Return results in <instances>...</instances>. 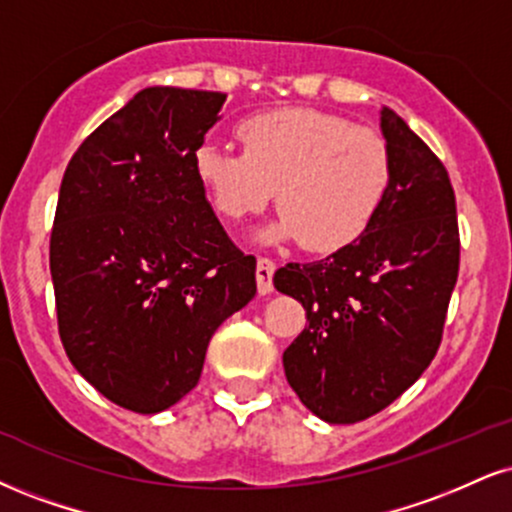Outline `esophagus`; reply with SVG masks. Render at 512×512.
Here are the masks:
<instances>
[{
  "label": "esophagus",
  "mask_w": 512,
  "mask_h": 512,
  "mask_svg": "<svg viewBox=\"0 0 512 512\" xmlns=\"http://www.w3.org/2000/svg\"><path fill=\"white\" fill-rule=\"evenodd\" d=\"M274 272H276V264L269 260V257H260V260H257V269H255L257 291H260L262 295L274 291V283H272Z\"/></svg>",
  "instance_id": "obj_1"
}]
</instances>
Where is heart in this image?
Returning <instances> with one entry per match:
<instances>
[{"label":"heart","instance_id":"1","mask_svg":"<svg viewBox=\"0 0 512 512\" xmlns=\"http://www.w3.org/2000/svg\"><path fill=\"white\" fill-rule=\"evenodd\" d=\"M243 152L217 143L195 150V176L226 221L272 202L281 217L264 243L300 240L310 252L346 248L367 231L393 183L391 147L379 131L317 109L288 107L236 126Z\"/></svg>","mask_w":512,"mask_h":512}]
</instances>
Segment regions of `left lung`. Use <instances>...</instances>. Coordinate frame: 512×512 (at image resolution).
<instances>
[{
	"label": "left lung",
	"instance_id": "obj_1",
	"mask_svg": "<svg viewBox=\"0 0 512 512\" xmlns=\"http://www.w3.org/2000/svg\"><path fill=\"white\" fill-rule=\"evenodd\" d=\"M393 183L367 231L334 255L286 264L276 291L307 326L283 353L291 389L329 424L377 415L408 391L441 346L458 281L460 233L441 159L393 109H381Z\"/></svg>",
	"mask_w": 512,
	"mask_h": 512
}]
</instances>
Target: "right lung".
Returning <instances> with one entry per match:
<instances>
[{
    "instance_id": "add662e5",
    "label": "right lung",
    "mask_w": 512,
    "mask_h": 512,
    "mask_svg": "<svg viewBox=\"0 0 512 512\" xmlns=\"http://www.w3.org/2000/svg\"><path fill=\"white\" fill-rule=\"evenodd\" d=\"M224 92L145 88L95 128L61 178L49 272L71 365L121 408L155 415L200 381L209 338L255 298L195 176Z\"/></svg>"
}]
</instances>
